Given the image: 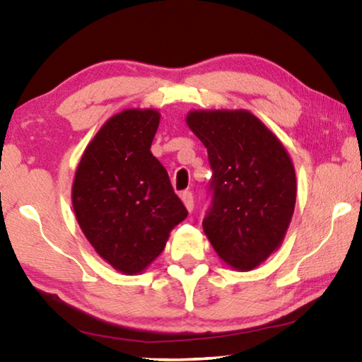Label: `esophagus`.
Instances as JSON below:
<instances>
[{"mask_svg": "<svg viewBox=\"0 0 362 362\" xmlns=\"http://www.w3.org/2000/svg\"><path fill=\"white\" fill-rule=\"evenodd\" d=\"M180 199H182L183 206L187 207V211L192 212L193 211V194H192V192L180 193Z\"/></svg>", "mask_w": 362, "mask_h": 362, "instance_id": "34e87169", "label": "esophagus"}]
</instances>
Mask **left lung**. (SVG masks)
Returning a JSON list of instances; mask_svg holds the SVG:
<instances>
[{
  "mask_svg": "<svg viewBox=\"0 0 362 362\" xmlns=\"http://www.w3.org/2000/svg\"><path fill=\"white\" fill-rule=\"evenodd\" d=\"M187 126L207 148L212 207L203 230L226 265L250 272L283 244L297 179L283 142L249 110H189Z\"/></svg>",
  "mask_w": 362,
  "mask_h": 362,
  "instance_id": "8db88e82",
  "label": "left lung"
}]
</instances>
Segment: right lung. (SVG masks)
Returning a JSON list of instances; mask_svg holds the SVG:
<instances>
[{
	"instance_id": "add662e5",
	"label": "right lung",
	"mask_w": 362,
	"mask_h": 362,
	"mask_svg": "<svg viewBox=\"0 0 362 362\" xmlns=\"http://www.w3.org/2000/svg\"><path fill=\"white\" fill-rule=\"evenodd\" d=\"M161 115L127 108L113 115L86 146L71 204L86 240L122 274H140L166 247L188 212L150 146Z\"/></svg>"
}]
</instances>
